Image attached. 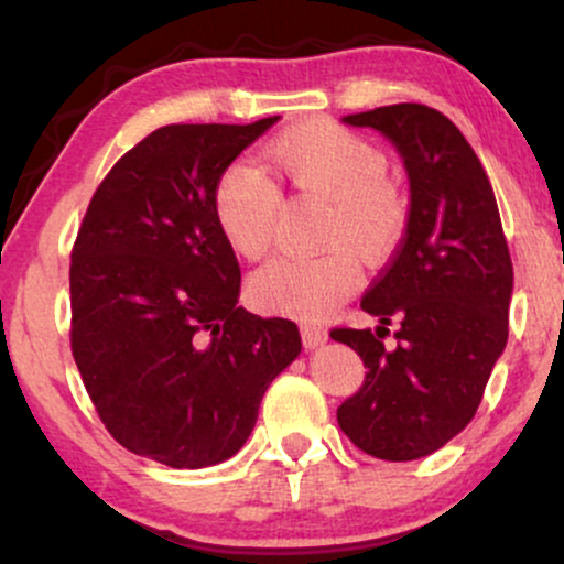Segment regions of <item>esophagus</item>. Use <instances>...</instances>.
Segmentation results:
<instances>
[{
  "instance_id": "1",
  "label": "esophagus",
  "mask_w": 564,
  "mask_h": 564,
  "mask_svg": "<svg viewBox=\"0 0 564 564\" xmlns=\"http://www.w3.org/2000/svg\"><path fill=\"white\" fill-rule=\"evenodd\" d=\"M326 339H328V332L323 326H310V323H304L302 326V341L307 349L321 347Z\"/></svg>"
}]
</instances>
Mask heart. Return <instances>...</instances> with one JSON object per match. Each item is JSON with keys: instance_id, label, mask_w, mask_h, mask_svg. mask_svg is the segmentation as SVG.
I'll return each mask as SVG.
<instances>
[{"instance_id": "heart-1", "label": "heart", "mask_w": 564, "mask_h": 564, "mask_svg": "<svg viewBox=\"0 0 564 564\" xmlns=\"http://www.w3.org/2000/svg\"><path fill=\"white\" fill-rule=\"evenodd\" d=\"M264 166L304 200H326L313 257H281L251 278V300L275 313L318 318L358 286L360 260L379 264L403 243L411 200L387 177L381 148L328 119H310L270 140ZM215 217L238 254L260 262L275 246L281 196L251 164L236 161L215 185Z\"/></svg>"}]
</instances>
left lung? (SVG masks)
<instances>
[{
  "label": "left lung",
  "mask_w": 564,
  "mask_h": 564,
  "mask_svg": "<svg viewBox=\"0 0 564 564\" xmlns=\"http://www.w3.org/2000/svg\"><path fill=\"white\" fill-rule=\"evenodd\" d=\"M345 121L379 129L398 145L411 180V219L360 300L381 326L332 328V339L366 366L336 422L368 456L413 462L443 448L475 416L507 347L514 270L488 174L448 116L398 102ZM390 322L399 332L395 347L384 348Z\"/></svg>",
  "instance_id": "8db88e82"
}]
</instances>
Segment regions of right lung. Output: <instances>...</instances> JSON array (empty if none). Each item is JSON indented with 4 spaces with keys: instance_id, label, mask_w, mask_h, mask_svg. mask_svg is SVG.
<instances>
[{
    "instance_id": "1",
    "label": "right lung",
    "mask_w": 564,
    "mask_h": 564,
    "mask_svg": "<svg viewBox=\"0 0 564 564\" xmlns=\"http://www.w3.org/2000/svg\"><path fill=\"white\" fill-rule=\"evenodd\" d=\"M278 116L170 124L113 164L70 249V352L116 443L174 469L241 451L300 355L294 321L238 307L241 268L215 185Z\"/></svg>"
}]
</instances>
